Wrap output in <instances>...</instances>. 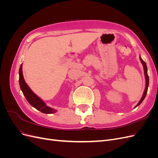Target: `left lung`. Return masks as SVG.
<instances>
[{"instance_id":"obj_1","label":"left lung","mask_w":158,"mask_h":158,"mask_svg":"<svg viewBox=\"0 0 158 158\" xmlns=\"http://www.w3.org/2000/svg\"><path fill=\"white\" fill-rule=\"evenodd\" d=\"M140 60L141 61V63L143 65V67H144V74H145V78H146V88H145V89H144V94H143V95L142 97L141 98V99L140 100V102H138V103L136 105V106H135V107H136L137 106H139V105L143 102V100L144 99L146 95L147 94V92H148V85H149V77H148V69H147V66H146V64L145 62L143 60L141 57L140 56Z\"/></svg>"}]
</instances>
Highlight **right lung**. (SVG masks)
<instances>
[{"label": "right lung", "instance_id": "obj_1", "mask_svg": "<svg viewBox=\"0 0 158 158\" xmlns=\"http://www.w3.org/2000/svg\"><path fill=\"white\" fill-rule=\"evenodd\" d=\"M19 84H20L21 90L22 91L27 101L29 102L32 107L46 114H51L56 112V110L47 106L46 104L32 92V90L26 83L22 73V64L20 66V70H19Z\"/></svg>", "mask_w": 158, "mask_h": 158}]
</instances>
